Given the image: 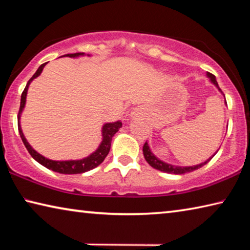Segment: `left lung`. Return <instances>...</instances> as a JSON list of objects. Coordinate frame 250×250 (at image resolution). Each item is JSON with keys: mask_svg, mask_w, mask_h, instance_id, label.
<instances>
[{"mask_svg": "<svg viewBox=\"0 0 250 250\" xmlns=\"http://www.w3.org/2000/svg\"><path fill=\"white\" fill-rule=\"evenodd\" d=\"M206 76L209 78L210 83L217 88L218 91L221 92V94H223L221 88L218 87V83L216 82V77H215L213 74H209V73H206ZM223 96H224V94H223ZM224 97H225V96H224ZM225 104H227L226 100H225ZM217 151L215 152V153L211 155L209 159H207L205 162H203V163L196 164V166H193V167H177V166H173V164L164 162V161L160 160L159 158H156V156L153 154V152L151 151L149 145H147V142H146L145 146H143V155H145V159L146 160V162L149 163L152 167H154L155 170H159V171H162V172H166V173H171V174H184V173H188V172L197 170V168H200L203 166H205L206 163H208L209 161L213 159V156L217 153Z\"/></svg>", "mask_w": 250, "mask_h": 250, "instance_id": "1", "label": "left lung"}]
</instances>
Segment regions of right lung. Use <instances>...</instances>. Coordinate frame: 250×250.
I'll return each instance as SVG.
<instances>
[{"label": "right lung", "instance_id": "right-lung-1", "mask_svg": "<svg viewBox=\"0 0 250 250\" xmlns=\"http://www.w3.org/2000/svg\"><path fill=\"white\" fill-rule=\"evenodd\" d=\"M84 55H86L84 53H76V54H67V55H64V56L71 57V58H77L80 56H84ZM87 56H90V55H87ZM46 64H47V62H44V64H42L39 67V69L36 70V73L34 74L33 77L28 80V83H26V87H25L24 91L22 92V96H21V105H20V111H19V116H18L19 132L21 135V139H22L25 147H26L27 151L29 152V154L32 155V158L35 161H37L40 164H42L43 167H47L48 170L61 173V174H80V173L90 171V170H92V168H95L98 166H100V164L104 162L105 156L108 155L109 151H110V146H111L112 137L116 134V132L119 131V129L122 126V122L120 120H118L116 122H107V124H104L103 125V129H101L103 141L100 142L99 146L97 147V150L92 152V153L86 156V158L80 159V160L55 161V160H50V159L45 158V156H43L42 154H40L39 152L34 150L31 146V145L27 142L26 138L24 137L22 128H21V116H22L25 104H26V96H27L28 87L33 80L39 77V76L42 74V71H43Z\"/></svg>", "mask_w": 250, "mask_h": 250}]
</instances>
